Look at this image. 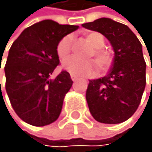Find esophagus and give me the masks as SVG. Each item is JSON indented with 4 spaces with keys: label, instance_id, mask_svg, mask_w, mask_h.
Listing matches in <instances>:
<instances>
[{
    "label": "esophagus",
    "instance_id": "esophagus-1",
    "mask_svg": "<svg viewBox=\"0 0 152 152\" xmlns=\"http://www.w3.org/2000/svg\"><path fill=\"white\" fill-rule=\"evenodd\" d=\"M71 78H72V81H75V80H78V77H75V75H71Z\"/></svg>",
    "mask_w": 152,
    "mask_h": 152
}]
</instances>
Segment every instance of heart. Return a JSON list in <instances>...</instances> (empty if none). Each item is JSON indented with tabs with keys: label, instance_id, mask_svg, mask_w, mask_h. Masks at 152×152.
I'll list each match as a JSON object with an SVG mask.
<instances>
[{
	"label": "heart",
	"instance_id": "heart-1",
	"mask_svg": "<svg viewBox=\"0 0 152 152\" xmlns=\"http://www.w3.org/2000/svg\"><path fill=\"white\" fill-rule=\"evenodd\" d=\"M88 42L94 48V53L91 56H94L96 63L94 60H80L77 58H71L64 61V67L66 72L75 77H88L96 72V64L100 72H105L110 67L113 61V56L110 50L102 49L105 42L103 37L99 33H88L86 36ZM72 42L71 36H66L61 39L56 47V53L61 60L66 58L71 55L72 52Z\"/></svg>",
	"mask_w": 152,
	"mask_h": 152
}]
</instances>
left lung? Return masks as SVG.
<instances>
[{
	"label": "left lung",
	"instance_id": "8db88e82",
	"mask_svg": "<svg viewBox=\"0 0 152 152\" xmlns=\"http://www.w3.org/2000/svg\"><path fill=\"white\" fill-rule=\"evenodd\" d=\"M83 27L103 34L114 52L110 72L89 80L86 94L89 111L102 124L124 122L137 110L145 88L142 45L127 26L108 18L83 24Z\"/></svg>",
	"mask_w": 152,
	"mask_h": 152
}]
</instances>
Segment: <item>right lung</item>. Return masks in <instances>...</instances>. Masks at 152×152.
Returning <instances> with one entry per match:
<instances>
[{
  "label": "right lung",
  "instance_id": "1",
  "mask_svg": "<svg viewBox=\"0 0 152 152\" xmlns=\"http://www.w3.org/2000/svg\"><path fill=\"white\" fill-rule=\"evenodd\" d=\"M77 28L45 20L23 31L12 45L5 66L6 91L15 113L27 124L44 126L60 116L72 80L66 71L53 80L50 77L60 64L58 44Z\"/></svg>",
  "mask_w": 152,
  "mask_h": 152
}]
</instances>
